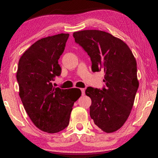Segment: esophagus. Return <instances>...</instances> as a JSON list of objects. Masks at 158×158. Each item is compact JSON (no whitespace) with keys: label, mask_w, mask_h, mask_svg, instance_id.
<instances>
[{"label":"esophagus","mask_w":158,"mask_h":158,"mask_svg":"<svg viewBox=\"0 0 158 158\" xmlns=\"http://www.w3.org/2000/svg\"><path fill=\"white\" fill-rule=\"evenodd\" d=\"M81 90L82 95H85V89H81Z\"/></svg>","instance_id":"34e87169"}]
</instances>
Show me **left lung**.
<instances>
[{"label": "left lung", "mask_w": 158, "mask_h": 158, "mask_svg": "<svg viewBox=\"0 0 158 158\" xmlns=\"http://www.w3.org/2000/svg\"><path fill=\"white\" fill-rule=\"evenodd\" d=\"M73 37L90 57L93 72H105L106 89L85 90L92 101L90 118L104 132H114L127 121L135 102L139 88L135 58L126 43L106 32L84 30Z\"/></svg>", "instance_id": "left-lung-1"}]
</instances>
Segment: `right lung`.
<instances>
[{"instance_id": "right-lung-1", "label": "right lung", "mask_w": 158, "mask_h": 158, "mask_svg": "<svg viewBox=\"0 0 158 158\" xmlns=\"http://www.w3.org/2000/svg\"><path fill=\"white\" fill-rule=\"evenodd\" d=\"M69 35L60 33L35 42L19 60L17 79L19 96L26 113L40 130L56 133L68 127L74 102L80 89H60L52 81L59 76L58 59L64 52Z\"/></svg>"}]
</instances>
